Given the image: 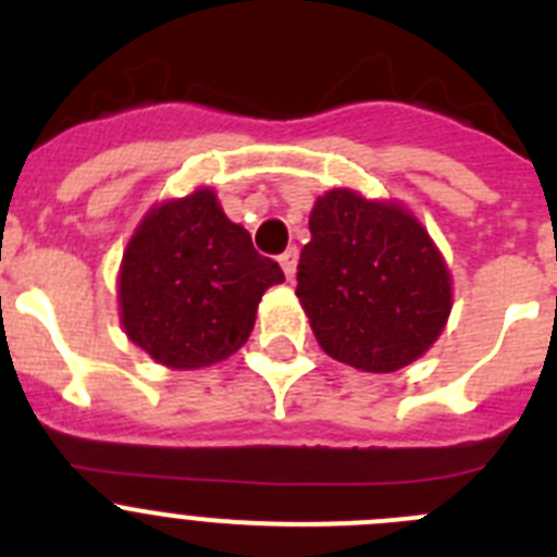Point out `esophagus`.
<instances>
[{
	"label": "esophagus",
	"mask_w": 557,
	"mask_h": 557,
	"mask_svg": "<svg viewBox=\"0 0 557 557\" xmlns=\"http://www.w3.org/2000/svg\"><path fill=\"white\" fill-rule=\"evenodd\" d=\"M278 262H282L284 275H287L289 282L295 278V268H298V248H287L282 256H278Z\"/></svg>",
	"instance_id": "34e87169"
}]
</instances>
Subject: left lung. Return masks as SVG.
Masks as SVG:
<instances>
[{
  "label": "left lung",
  "instance_id": "left-lung-1",
  "mask_svg": "<svg viewBox=\"0 0 557 557\" xmlns=\"http://www.w3.org/2000/svg\"><path fill=\"white\" fill-rule=\"evenodd\" d=\"M298 301L323 351L366 373L424 357L451 312V273L430 231L398 200L329 189L309 214Z\"/></svg>",
  "mask_w": 557,
  "mask_h": 557
}]
</instances>
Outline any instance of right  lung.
<instances>
[{
    "label": "right lung",
    "mask_w": 557,
    "mask_h": 557,
    "mask_svg": "<svg viewBox=\"0 0 557 557\" xmlns=\"http://www.w3.org/2000/svg\"><path fill=\"white\" fill-rule=\"evenodd\" d=\"M282 268L256 253L209 186L161 200L122 253L116 298L127 339L172 371H198L245 346Z\"/></svg>",
    "instance_id": "obj_1"
}]
</instances>
